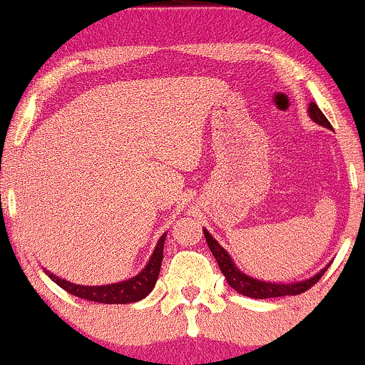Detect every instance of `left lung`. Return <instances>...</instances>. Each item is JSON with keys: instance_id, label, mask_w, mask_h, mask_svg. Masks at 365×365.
<instances>
[{"instance_id": "1", "label": "left lung", "mask_w": 365, "mask_h": 365, "mask_svg": "<svg viewBox=\"0 0 365 365\" xmlns=\"http://www.w3.org/2000/svg\"><path fill=\"white\" fill-rule=\"evenodd\" d=\"M307 115L311 116V120L314 123L321 125V127L333 130L331 123L322 115V111L317 108L316 103H311L307 108ZM204 230V237H206V242L209 245V250H211L212 255H215L217 266H220L221 273L225 274L226 282H228L230 287L233 290L242 293V295L250 297V299H271V297H284V295H299V293H304L305 290L312 287L314 283L319 282V278L324 274V271L328 269V266L322 267L319 273H316L311 278L302 279V282H290V283H276V282H264V279L259 278H252V276L245 274L244 271L238 269V266L235 264V261L232 259L226 250L217 244V240L211 233L207 232L206 228Z\"/></svg>"}]
</instances>
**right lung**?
<instances>
[{"label": "right lung", "instance_id": "1", "mask_svg": "<svg viewBox=\"0 0 365 365\" xmlns=\"http://www.w3.org/2000/svg\"><path fill=\"white\" fill-rule=\"evenodd\" d=\"M166 233H163L159 237L156 247H154L153 254H150L148 264L142 267L139 274H135L133 278L123 279L118 283H110V284H96V287H86V284H77L72 282H66V279L58 278L56 274H53L51 271L44 269V273L53 279L58 287H61L63 290H66L72 295L78 297V299L91 300V302H99V304H132L139 302V300L145 299L150 292H153L154 284L158 282L159 269H161L163 262V247H165Z\"/></svg>", "mask_w": 365, "mask_h": 365}]
</instances>
